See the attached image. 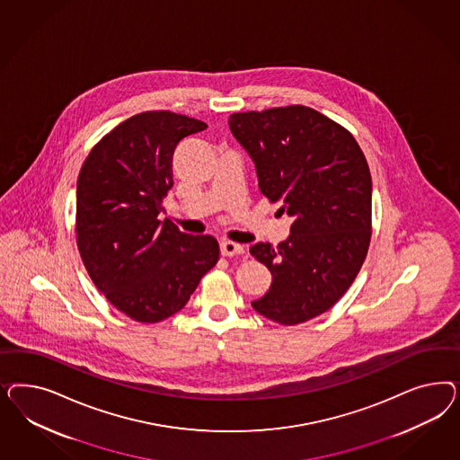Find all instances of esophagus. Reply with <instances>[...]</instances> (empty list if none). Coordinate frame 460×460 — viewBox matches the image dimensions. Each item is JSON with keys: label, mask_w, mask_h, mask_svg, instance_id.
<instances>
[{"label": "esophagus", "mask_w": 460, "mask_h": 460, "mask_svg": "<svg viewBox=\"0 0 460 460\" xmlns=\"http://www.w3.org/2000/svg\"><path fill=\"white\" fill-rule=\"evenodd\" d=\"M244 250L241 244L233 243V241H223L221 243V254L223 256H236V254H243Z\"/></svg>", "instance_id": "1"}]
</instances>
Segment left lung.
I'll use <instances>...</instances> for the list:
<instances>
[{"label": "left lung", "mask_w": 460, "mask_h": 460, "mask_svg": "<svg viewBox=\"0 0 460 460\" xmlns=\"http://www.w3.org/2000/svg\"><path fill=\"white\" fill-rule=\"evenodd\" d=\"M229 128L256 165L260 190L293 219L287 241L250 248L273 279L251 305L281 325L304 323L348 292L367 254L366 156L344 126L300 104L234 112Z\"/></svg>", "instance_id": "obj_1"}]
</instances>
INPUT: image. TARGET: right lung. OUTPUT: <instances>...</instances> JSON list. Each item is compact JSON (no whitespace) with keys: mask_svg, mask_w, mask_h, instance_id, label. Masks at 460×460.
<instances>
[{"mask_svg":"<svg viewBox=\"0 0 460 460\" xmlns=\"http://www.w3.org/2000/svg\"><path fill=\"white\" fill-rule=\"evenodd\" d=\"M206 128L185 114L139 112L99 139L79 172L75 237L84 266L133 321L156 323L177 314L219 260L216 237L158 221L177 145Z\"/></svg>","mask_w":460,"mask_h":460,"instance_id":"right-lung-1","label":"right lung"}]
</instances>
